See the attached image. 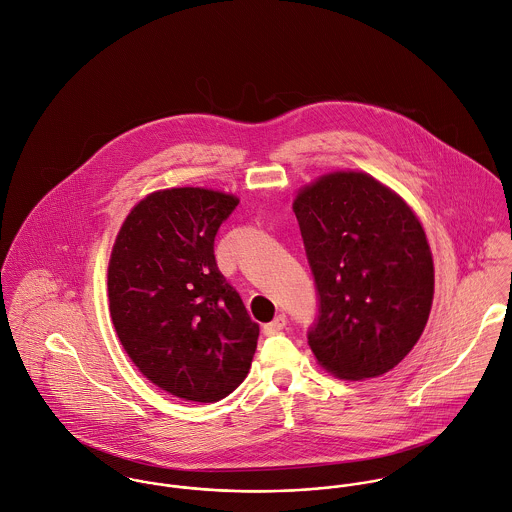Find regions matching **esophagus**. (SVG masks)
Instances as JSON below:
<instances>
[{
	"mask_svg": "<svg viewBox=\"0 0 512 512\" xmlns=\"http://www.w3.org/2000/svg\"><path fill=\"white\" fill-rule=\"evenodd\" d=\"M285 326H287V316H285V314H277L275 320H271L269 324H263V334H265V336L279 334Z\"/></svg>",
	"mask_w": 512,
	"mask_h": 512,
	"instance_id": "1",
	"label": "esophagus"
}]
</instances>
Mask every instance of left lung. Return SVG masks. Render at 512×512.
Wrapping results in <instances>:
<instances>
[{
  "label": "left lung",
  "instance_id": "obj_1",
  "mask_svg": "<svg viewBox=\"0 0 512 512\" xmlns=\"http://www.w3.org/2000/svg\"><path fill=\"white\" fill-rule=\"evenodd\" d=\"M293 209L318 299L310 350L344 380L390 372L419 340L433 301V259L419 219L360 172L322 176Z\"/></svg>",
  "mask_w": 512,
  "mask_h": 512
}]
</instances>
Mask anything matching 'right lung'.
Segmentation results:
<instances>
[{
	"mask_svg": "<svg viewBox=\"0 0 512 512\" xmlns=\"http://www.w3.org/2000/svg\"><path fill=\"white\" fill-rule=\"evenodd\" d=\"M239 200L204 188L150 194L122 223L108 265L116 334L158 388L219 402L247 376L259 324L221 275L213 243Z\"/></svg>",
	"mask_w": 512,
	"mask_h": 512,
	"instance_id": "right-lung-1",
	"label": "right lung"
}]
</instances>
